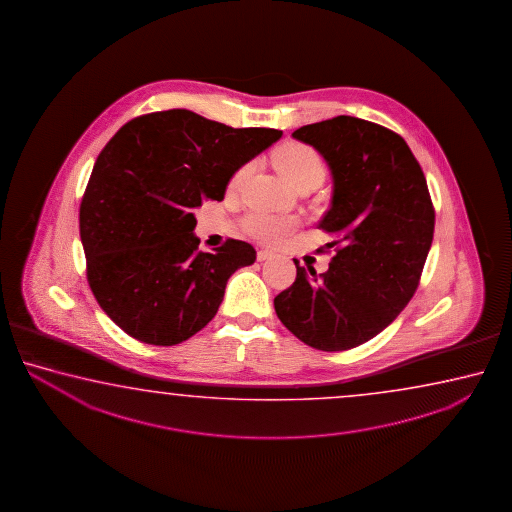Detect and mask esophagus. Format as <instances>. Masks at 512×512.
I'll return each instance as SVG.
<instances>
[{
	"label": "esophagus",
	"instance_id": "34e87169",
	"mask_svg": "<svg viewBox=\"0 0 512 512\" xmlns=\"http://www.w3.org/2000/svg\"><path fill=\"white\" fill-rule=\"evenodd\" d=\"M272 258V252L270 251H258V254H256V260L258 261H267Z\"/></svg>",
	"mask_w": 512,
	"mask_h": 512
}]
</instances>
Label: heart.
I'll use <instances>...</instances> for the list:
<instances>
[{"instance_id":"1","label":"heart","mask_w":512,"mask_h":512,"mask_svg":"<svg viewBox=\"0 0 512 512\" xmlns=\"http://www.w3.org/2000/svg\"><path fill=\"white\" fill-rule=\"evenodd\" d=\"M276 166L279 174L292 188H299L308 182H322L326 174V166L319 152L304 143H286L276 152ZM251 163L240 166L227 182V193H236L251 175ZM245 231L258 238L261 242L276 243L294 231V220L285 217H272L263 213H254L243 222Z\"/></svg>"}]
</instances>
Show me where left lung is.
I'll return each mask as SVG.
<instances>
[{
    "label": "left lung",
    "instance_id": "obj_1",
    "mask_svg": "<svg viewBox=\"0 0 512 512\" xmlns=\"http://www.w3.org/2000/svg\"><path fill=\"white\" fill-rule=\"evenodd\" d=\"M292 136L330 165L333 199L319 229L335 238L328 243L335 256L319 276L294 260L295 281L274 308L306 346L346 351L385 330L412 299L434 240V204L421 166L394 130L337 116Z\"/></svg>",
    "mask_w": 512,
    "mask_h": 512
}]
</instances>
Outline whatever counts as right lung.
<instances>
[{
	"label": "right lung",
	"mask_w": 512,
	"mask_h": 512,
	"mask_svg": "<svg viewBox=\"0 0 512 512\" xmlns=\"http://www.w3.org/2000/svg\"><path fill=\"white\" fill-rule=\"evenodd\" d=\"M281 136L170 109L130 120L105 145L80 204V240L91 292L127 335L175 346L217 315L227 279L256 251L233 238L199 251L193 211L224 199L231 175Z\"/></svg>",
	"instance_id": "add662e5"
}]
</instances>
